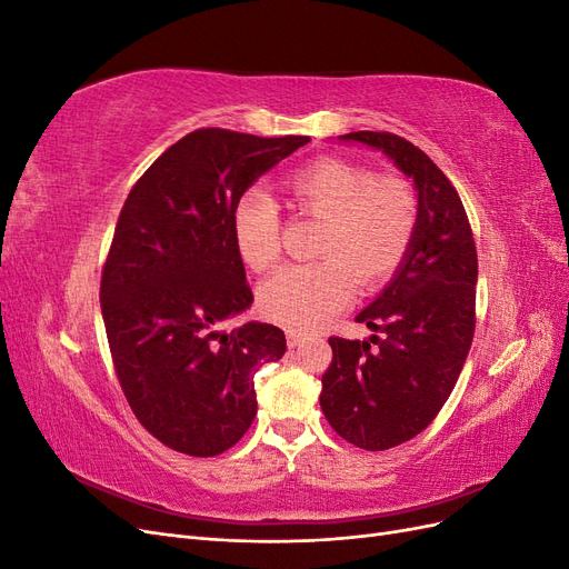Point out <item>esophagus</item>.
<instances>
[{"instance_id":"34e87169","label":"esophagus","mask_w":569,"mask_h":569,"mask_svg":"<svg viewBox=\"0 0 569 569\" xmlns=\"http://www.w3.org/2000/svg\"><path fill=\"white\" fill-rule=\"evenodd\" d=\"M303 335L301 332H295V330H287V343H289V349H297V347H301L303 343Z\"/></svg>"}]
</instances>
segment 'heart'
<instances>
[{"instance_id": "1", "label": "heart", "mask_w": 569, "mask_h": 569, "mask_svg": "<svg viewBox=\"0 0 569 569\" xmlns=\"http://www.w3.org/2000/svg\"><path fill=\"white\" fill-rule=\"evenodd\" d=\"M301 216L320 220L316 263L280 268L261 287V311L291 330L313 327L339 313L356 295L380 287L403 263L418 230V201L396 178L341 159H318L282 182ZM232 239L242 261L263 272L280 258V213L258 189L239 194Z\"/></svg>"}]
</instances>
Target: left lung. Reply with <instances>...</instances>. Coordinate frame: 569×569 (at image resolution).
Masks as SVG:
<instances>
[{"label":"left lung","mask_w":569,"mask_h":569,"mask_svg":"<svg viewBox=\"0 0 569 569\" xmlns=\"http://www.w3.org/2000/svg\"><path fill=\"white\" fill-rule=\"evenodd\" d=\"M341 140L385 151L418 189V230L389 287L358 322L370 341L330 337L332 363L320 406L349 443L387 451L432 422L449 399L475 337L477 247L451 180L422 149L393 132Z\"/></svg>","instance_id":"obj_1"}]
</instances>
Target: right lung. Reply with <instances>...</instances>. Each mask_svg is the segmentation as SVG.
<instances>
[{"instance_id": "add662e5", "label": "right lung", "mask_w": 569, "mask_h": 569, "mask_svg": "<svg viewBox=\"0 0 569 569\" xmlns=\"http://www.w3.org/2000/svg\"><path fill=\"white\" fill-rule=\"evenodd\" d=\"M311 137L199 128L134 182L101 270V316L134 418L168 449L211 458L247 435L253 375L280 360V327L222 332L253 301L232 239L239 194Z\"/></svg>"}]
</instances>
